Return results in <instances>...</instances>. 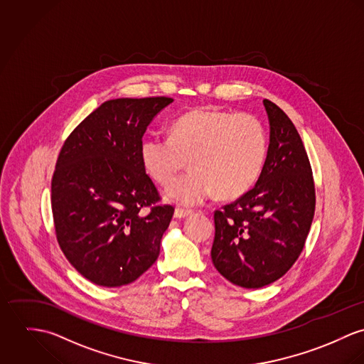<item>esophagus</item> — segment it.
Here are the masks:
<instances>
[{"label":"esophagus","mask_w":364,"mask_h":364,"mask_svg":"<svg viewBox=\"0 0 364 364\" xmlns=\"http://www.w3.org/2000/svg\"><path fill=\"white\" fill-rule=\"evenodd\" d=\"M193 213L191 209H183V208H176L174 210V218L176 219H184Z\"/></svg>","instance_id":"obj_1"}]
</instances>
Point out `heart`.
Wrapping results in <instances>:
<instances>
[{"label": "heart", "mask_w": 364, "mask_h": 364, "mask_svg": "<svg viewBox=\"0 0 364 364\" xmlns=\"http://www.w3.org/2000/svg\"><path fill=\"white\" fill-rule=\"evenodd\" d=\"M267 148L265 128L255 116L197 109L171 122L170 136H146L139 158L145 173L161 186L188 159L193 170L168 186L166 198L197 205L213 194L220 200L244 196L262 171Z\"/></svg>", "instance_id": "obj_1"}]
</instances>
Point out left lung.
I'll use <instances>...</instances> for the list:
<instances>
[{
    "label": "left lung",
    "mask_w": 364,
    "mask_h": 364,
    "mask_svg": "<svg viewBox=\"0 0 364 364\" xmlns=\"http://www.w3.org/2000/svg\"><path fill=\"white\" fill-rule=\"evenodd\" d=\"M269 146L255 187L215 210L210 257L222 277L245 289L278 281L303 251L316 210L313 171L290 119L264 99Z\"/></svg>",
    "instance_id": "obj_1"
}]
</instances>
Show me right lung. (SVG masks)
Here are the masks:
<instances>
[{"label":"right lung","mask_w":364,"mask_h":364,"mask_svg":"<svg viewBox=\"0 0 364 364\" xmlns=\"http://www.w3.org/2000/svg\"><path fill=\"white\" fill-rule=\"evenodd\" d=\"M171 97L102 103L65 139L51 180L58 244L90 282L117 287L148 271L161 252L174 208L145 173L139 148ZM144 207L151 210L145 215Z\"/></svg>","instance_id":"add662e5"}]
</instances>
